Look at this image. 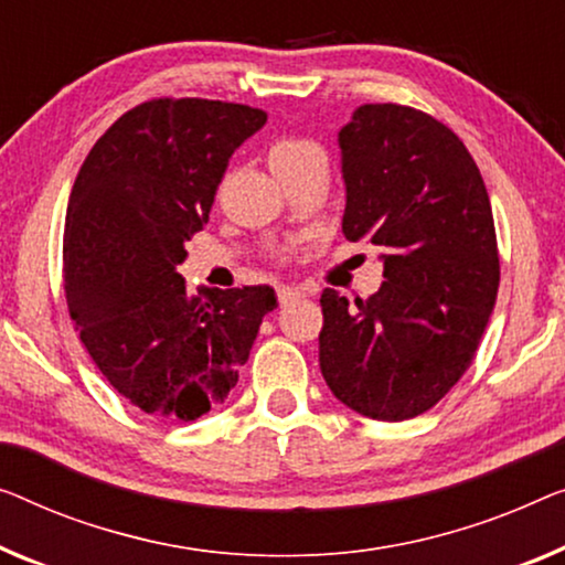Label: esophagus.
Here are the masks:
<instances>
[{"mask_svg":"<svg viewBox=\"0 0 565 565\" xmlns=\"http://www.w3.org/2000/svg\"><path fill=\"white\" fill-rule=\"evenodd\" d=\"M301 297H305V294H301L299 289H291V286H281V289H279V305L281 307L291 305V301H297Z\"/></svg>","mask_w":565,"mask_h":565,"instance_id":"obj_1","label":"esophagus"}]
</instances>
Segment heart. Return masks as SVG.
<instances>
[{
  "label": "heart",
  "instance_id": "b5f03b06",
  "mask_svg": "<svg viewBox=\"0 0 565 565\" xmlns=\"http://www.w3.org/2000/svg\"><path fill=\"white\" fill-rule=\"evenodd\" d=\"M309 151H319L311 141L305 139H289V141H279L271 149V164H279V162H291V159H299L309 154Z\"/></svg>",
  "mask_w": 565,
  "mask_h": 565
}]
</instances>
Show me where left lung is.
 <instances>
[{
    "label": "left lung",
    "mask_w": 565,
    "mask_h": 565,
    "mask_svg": "<svg viewBox=\"0 0 565 565\" xmlns=\"http://www.w3.org/2000/svg\"><path fill=\"white\" fill-rule=\"evenodd\" d=\"M342 233L383 248L373 297L322 291L319 367L377 420L434 408L475 360L500 286L490 195L457 134L401 104H365L340 131Z\"/></svg>",
    "instance_id": "1"
}]
</instances>
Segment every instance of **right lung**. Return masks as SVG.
Wrapping results in <instances>:
<instances>
[{"mask_svg":"<svg viewBox=\"0 0 565 565\" xmlns=\"http://www.w3.org/2000/svg\"><path fill=\"white\" fill-rule=\"evenodd\" d=\"M266 111L228 100L151 98L88 151L63 235L67 315L100 375L151 416L195 420L228 398L271 286L188 294L177 274L207 223L235 149Z\"/></svg>","mask_w":565,"mask_h":565,"instance_id":"add662e5","label":"right lung"}]
</instances>
